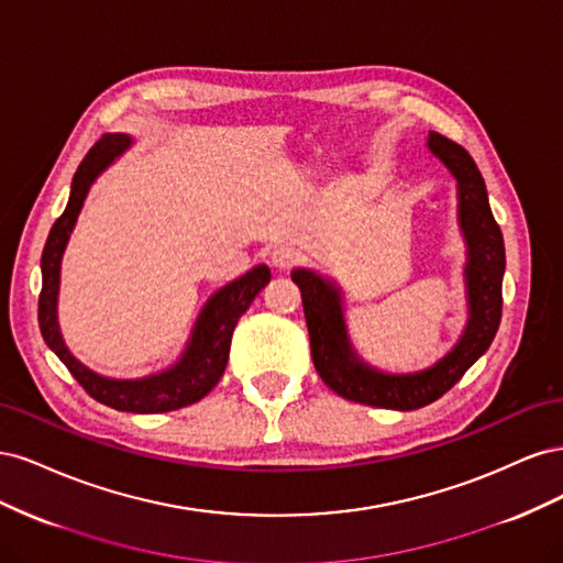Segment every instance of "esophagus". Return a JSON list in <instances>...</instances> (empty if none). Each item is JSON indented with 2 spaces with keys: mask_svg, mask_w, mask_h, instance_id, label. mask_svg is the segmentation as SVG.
Wrapping results in <instances>:
<instances>
[{
  "mask_svg": "<svg viewBox=\"0 0 563 563\" xmlns=\"http://www.w3.org/2000/svg\"><path fill=\"white\" fill-rule=\"evenodd\" d=\"M298 261H300V253L291 246H277L272 251V265L277 269H291L298 265Z\"/></svg>",
  "mask_w": 563,
  "mask_h": 563,
  "instance_id": "1",
  "label": "esophagus"
}]
</instances>
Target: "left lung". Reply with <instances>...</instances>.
Segmentation results:
<instances>
[{"label":"left lung","instance_id":"1","mask_svg":"<svg viewBox=\"0 0 563 563\" xmlns=\"http://www.w3.org/2000/svg\"><path fill=\"white\" fill-rule=\"evenodd\" d=\"M430 150L457 178L460 225H463L470 246V323L463 340L449 356H444L434 368L416 373V376H385V373L362 366L350 352L335 288L308 269H296L291 275L300 288L312 362L319 378L338 397L356 404L413 411V408L437 401L488 350L500 327L505 244L500 225L488 207L484 178L470 152L446 135L430 131Z\"/></svg>","mask_w":563,"mask_h":563}]
</instances>
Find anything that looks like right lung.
Returning <instances> with one entry per match:
<instances>
[{
  "instance_id": "obj_1",
  "label": "right lung",
  "mask_w": 563,
  "mask_h": 563,
  "mask_svg": "<svg viewBox=\"0 0 563 563\" xmlns=\"http://www.w3.org/2000/svg\"><path fill=\"white\" fill-rule=\"evenodd\" d=\"M129 139L122 133H106L93 143L81 159L77 174L73 178L70 201L65 211L48 232V240L42 251V291H40V331L44 343L58 354V360L73 373V378L84 387L89 397L106 404L114 411L129 413H166L176 408L190 406L207 397L225 373L232 331L236 321L249 310L253 298L269 282V269L265 265L253 267L244 277L228 284L207 302L197 329L192 333L190 347L176 368L152 376L145 380H108L81 366L75 356L67 352L58 333L56 321V296H58V275H60V255L65 251L67 236H70L79 209L87 197L91 183L103 168L126 150Z\"/></svg>"
}]
</instances>
